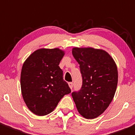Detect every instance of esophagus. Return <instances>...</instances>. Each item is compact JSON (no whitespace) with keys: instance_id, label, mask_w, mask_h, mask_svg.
I'll return each instance as SVG.
<instances>
[{"instance_id":"obj_1","label":"esophagus","mask_w":135,"mask_h":135,"mask_svg":"<svg viewBox=\"0 0 135 135\" xmlns=\"http://www.w3.org/2000/svg\"><path fill=\"white\" fill-rule=\"evenodd\" d=\"M69 87H70V89H73V82H69Z\"/></svg>"}]
</instances>
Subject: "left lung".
I'll use <instances>...</instances> for the list:
<instances>
[{"label":"left lung","instance_id":"left-lung-1","mask_svg":"<svg viewBox=\"0 0 135 135\" xmlns=\"http://www.w3.org/2000/svg\"><path fill=\"white\" fill-rule=\"evenodd\" d=\"M72 53L78 62L82 76V86L73 92V100L78 113L91 119L102 114L113 99L118 71L112 56L101 49L73 47Z\"/></svg>","mask_w":135,"mask_h":135}]
</instances>
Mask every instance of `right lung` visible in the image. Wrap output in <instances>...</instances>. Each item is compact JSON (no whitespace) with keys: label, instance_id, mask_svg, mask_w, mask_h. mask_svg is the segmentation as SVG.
Returning <instances> with one entry per match:
<instances>
[{"label":"right lung","instance_id":"add662e5","mask_svg":"<svg viewBox=\"0 0 135 135\" xmlns=\"http://www.w3.org/2000/svg\"><path fill=\"white\" fill-rule=\"evenodd\" d=\"M65 53L59 48H41L33 52L22 65V95L26 106L36 115L51 113L61 98L71 91L59 66Z\"/></svg>","mask_w":135,"mask_h":135}]
</instances>
